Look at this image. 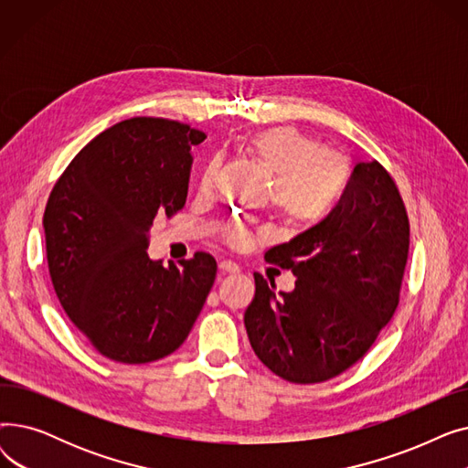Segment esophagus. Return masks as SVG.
<instances>
[{
    "mask_svg": "<svg viewBox=\"0 0 468 468\" xmlns=\"http://www.w3.org/2000/svg\"><path fill=\"white\" fill-rule=\"evenodd\" d=\"M219 271L221 273H239L240 271V269H239V265L235 263V261H228V260H224V261H219Z\"/></svg>",
    "mask_w": 468,
    "mask_h": 468,
    "instance_id": "34e87169",
    "label": "esophagus"
}]
</instances>
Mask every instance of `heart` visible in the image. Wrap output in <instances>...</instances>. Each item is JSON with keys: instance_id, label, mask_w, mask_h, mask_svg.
I'll list each match as a JSON object with an SVG mask.
<instances>
[{"instance_id": "obj_1", "label": "heart", "mask_w": 468, "mask_h": 468, "mask_svg": "<svg viewBox=\"0 0 468 468\" xmlns=\"http://www.w3.org/2000/svg\"><path fill=\"white\" fill-rule=\"evenodd\" d=\"M237 150L271 175L269 199L292 228L307 229L324 221L341 201L351 180L349 159L323 147L316 138L293 127H269L237 142ZM218 163L210 161L201 176V189H210ZM231 244L247 239L235 221L226 233Z\"/></svg>"}]
</instances>
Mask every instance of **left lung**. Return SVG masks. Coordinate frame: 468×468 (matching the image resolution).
Returning a JSON list of instances; mask_svg holds the SVG:
<instances>
[{"label":"left lung","mask_w":468,"mask_h":468,"mask_svg":"<svg viewBox=\"0 0 468 468\" xmlns=\"http://www.w3.org/2000/svg\"><path fill=\"white\" fill-rule=\"evenodd\" d=\"M410 252V219L390 172L358 163L321 224L265 252L296 288L277 292L254 273L244 326L258 358L279 378L323 383L356 364L395 314Z\"/></svg>","instance_id":"1"}]
</instances>
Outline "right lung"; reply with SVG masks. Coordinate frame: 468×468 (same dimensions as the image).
I'll return each mask as SVG.
<instances>
[{"label": "right lung", "instance_id": "add662e5", "mask_svg": "<svg viewBox=\"0 0 468 468\" xmlns=\"http://www.w3.org/2000/svg\"><path fill=\"white\" fill-rule=\"evenodd\" d=\"M205 133L163 117H133L71 159L43 214L57 298L96 353L145 364L189 335L216 279L207 252L163 265L147 258L157 214L184 208L191 145Z\"/></svg>", "mask_w": 468, "mask_h": 468}]
</instances>
